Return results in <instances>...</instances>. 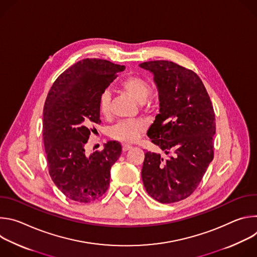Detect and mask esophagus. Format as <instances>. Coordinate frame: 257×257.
Returning <instances> with one entry per match:
<instances>
[{"label": "esophagus", "mask_w": 257, "mask_h": 257, "mask_svg": "<svg viewBox=\"0 0 257 257\" xmlns=\"http://www.w3.org/2000/svg\"><path fill=\"white\" fill-rule=\"evenodd\" d=\"M131 149H132V146L129 145V144H124L123 145V152H127V151H129Z\"/></svg>", "instance_id": "1"}]
</instances>
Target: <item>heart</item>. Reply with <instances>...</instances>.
<instances>
[{
	"mask_svg": "<svg viewBox=\"0 0 257 257\" xmlns=\"http://www.w3.org/2000/svg\"><path fill=\"white\" fill-rule=\"evenodd\" d=\"M120 87L134 100L143 103L151 93V85L144 78L139 76H129L123 79ZM111 95L107 91L101 93L99 97V112L103 116L109 114ZM145 125L141 121H124L118 123L112 129V137L122 142L130 143L136 141L144 132Z\"/></svg>",
	"mask_w": 257,
	"mask_h": 257,
	"instance_id": "obj_1",
	"label": "heart"
}]
</instances>
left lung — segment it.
Segmentation results:
<instances>
[{
  "label": "left lung",
  "instance_id": "1",
  "mask_svg": "<svg viewBox=\"0 0 257 257\" xmlns=\"http://www.w3.org/2000/svg\"><path fill=\"white\" fill-rule=\"evenodd\" d=\"M150 71L159 91L160 114L148 131L152 142L169 155L145 153L141 177L148 193L161 203L190 196L213 159L215 117L197 74L169 61L139 64Z\"/></svg>",
  "mask_w": 257,
  "mask_h": 257
}]
</instances>
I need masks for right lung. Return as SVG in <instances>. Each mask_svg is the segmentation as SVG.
<instances>
[{
	"instance_id": "add662e5",
	"label": "right lung",
	"mask_w": 257,
	"mask_h": 257,
	"mask_svg": "<svg viewBox=\"0 0 257 257\" xmlns=\"http://www.w3.org/2000/svg\"><path fill=\"white\" fill-rule=\"evenodd\" d=\"M125 66L84 59L56 79L44 107V143L49 172L59 190L71 200L88 203L104 194L111 168L122 146L108 141L90 156L84 146L100 124L99 97Z\"/></svg>"
}]
</instances>
